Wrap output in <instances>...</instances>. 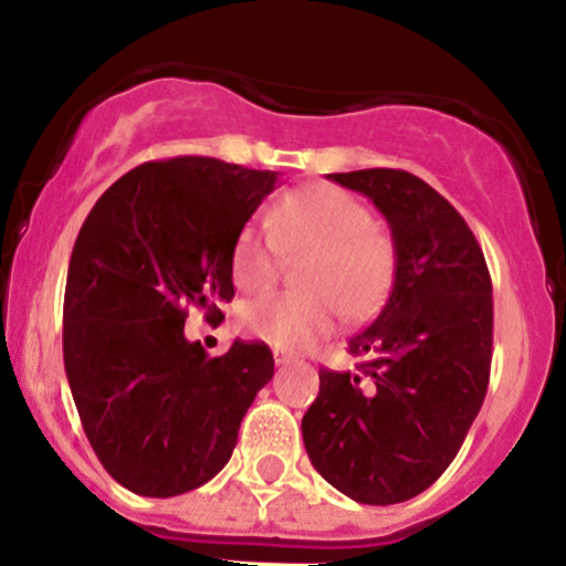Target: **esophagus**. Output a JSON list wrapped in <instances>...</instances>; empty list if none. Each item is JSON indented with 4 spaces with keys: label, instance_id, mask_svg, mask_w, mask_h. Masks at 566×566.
<instances>
[{
    "label": "esophagus",
    "instance_id": "34e87169",
    "mask_svg": "<svg viewBox=\"0 0 566 566\" xmlns=\"http://www.w3.org/2000/svg\"><path fill=\"white\" fill-rule=\"evenodd\" d=\"M293 353H287V350H273V361L276 364H290L293 361Z\"/></svg>",
    "mask_w": 566,
    "mask_h": 566
}]
</instances>
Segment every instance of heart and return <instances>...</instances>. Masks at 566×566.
<instances>
[{"instance_id":"1","label":"heart","mask_w":566,"mask_h":566,"mask_svg":"<svg viewBox=\"0 0 566 566\" xmlns=\"http://www.w3.org/2000/svg\"><path fill=\"white\" fill-rule=\"evenodd\" d=\"M287 260H301L304 293L265 295L238 315L243 334L273 347H306L328 334L334 315L364 319L380 310L397 276V247L373 224V213L345 188L315 182L279 199L268 230L247 224L235 238L230 271L243 293H262Z\"/></svg>"}]
</instances>
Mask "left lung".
Returning a JSON list of instances; mask_svg holds the SVG:
<instances>
[{"label":"left lung","instance_id":"left-lung-1","mask_svg":"<svg viewBox=\"0 0 566 566\" xmlns=\"http://www.w3.org/2000/svg\"><path fill=\"white\" fill-rule=\"evenodd\" d=\"M328 180L389 221L397 276L380 315L347 342L358 373L319 369L304 447L319 476L358 504L424 493L460 452L493 358V284L465 219L421 177L358 169Z\"/></svg>","mask_w":566,"mask_h":566}]
</instances>
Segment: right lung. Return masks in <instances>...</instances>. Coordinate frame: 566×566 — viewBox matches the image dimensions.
Instances as JSON below:
<instances>
[{
  "mask_svg": "<svg viewBox=\"0 0 566 566\" xmlns=\"http://www.w3.org/2000/svg\"><path fill=\"white\" fill-rule=\"evenodd\" d=\"M279 172L180 156L130 169L90 210L67 265L62 356L78 419L125 490L172 499L232 458L256 391L273 378L265 342L210 358L186 339L188 310L221 323L238 232Z\"/></svg>",
  "mask_w": 566,
  "mask_h": 566,
  "instance_id": "right-lung-1",
  "label": "right lung"
}]
</instances>
